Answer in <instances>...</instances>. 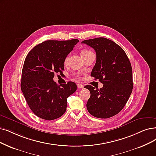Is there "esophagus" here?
<instances>
[{
    "label": "esophagus",
    "mask_w": 156,
    "mask_h": 156,
    "mask_svg": "<svg viewBox=\"0 0 156 156\" xmlns=\"http://www.w3.org/2000/svg\"><path fill=\"white\" fill-rule=\"evenodd\" d=\"M77 86L78 88H84V85H83L82 84L78 83V84H77Z\"/></svg>",
    "instance_id": "esophagus-1"
}]
</instances>
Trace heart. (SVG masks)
Masks as SVG:
<instances>
[{"label":"heart","instance_id":"b5f03b06","mask_svg":"<svg viewBox=\"0 0 156 156\" xmlns=\"http://www.w3.org/2000/svg\"><path fill=\"white\" fill-rule=\"evenodd\" d=\"M92 52L91 51H89V50H87V49H84V50H82L81 51H80V54H81V56L83 57L84 56V55L88 54H90ZM68 62V55H66V56L65 58L64 59V61H63V63L65 65H67Z\"/></svg>","mask_w":156,"mask_h":156}]
</instances>
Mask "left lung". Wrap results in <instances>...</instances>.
<instances>
[{
  "instance_id": "left-lung-1",
  "label": "left lung",
  "mask_w": 156,
  "mask_h": 156,
  "mask_svg": "<svg viewBox=\"0 0 156 156\" xmlns=\"http://www.w3.org/2000/svg\"><path fill=\"white\" fill-rule=\"evenodd\" d=\"M95 50L96 63L91 73L103 87L96 90L91 85L87 109L93 116L108 118L118 114L125 106L133 88V70L125 51L116 43L105 38L83 41Z\"/></svg>"
}]
</instances>
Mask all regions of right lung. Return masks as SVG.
I'll return each instance as SVG.
<instances>
[{
    "label": "right lung",
    "mask_w": 156,
    "mask_h": 156,
    "mask_svg": "<svg viewBox=\"0 0 156 156\" xmlns=\"http://www.w3.org/2000/svg\"><path fill=\"white\" fill-rule=\"evenodd\" d=\"M78 42L47 40L35 46L25 59L21 90L31 111L42 119L61 117L66 110L67 98L77 90L75 83L59 86L53 78L55 73L64 70L65 58Z\"/></svg>",
    "instance_id": "right-lung-1"
}]
</instances>
